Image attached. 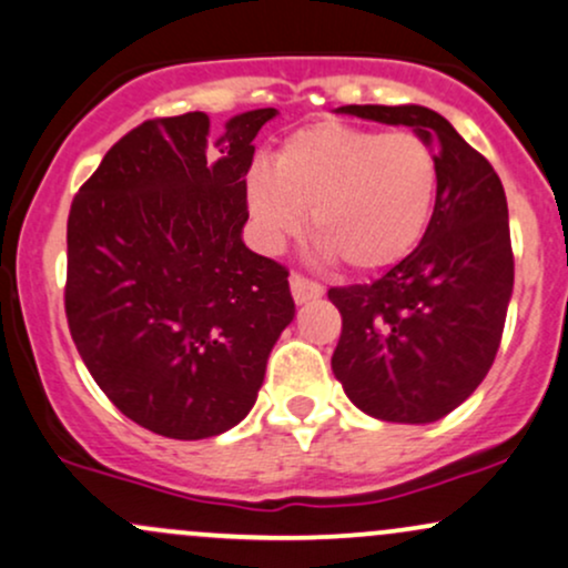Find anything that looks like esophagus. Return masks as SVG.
Here are the masks:
<instances>
[{
    "instance_id": "obj_1",
    "label": "esophagus",
    "mask_w": 568,
    "mask_h": 568,
    "mask_svg": "<svg viewBox=\"0 0 568 568\" xmlns=\"http://www.w3.org/2000/svg\"><path fill=\"white\" fill-rule=\"evenodd\" d=\"M291 293L296 298V304H306L312 298H321L323 296V285L317 280L304 277L302 272H293L291 275Z\"/></svg>"
}]
</instances>
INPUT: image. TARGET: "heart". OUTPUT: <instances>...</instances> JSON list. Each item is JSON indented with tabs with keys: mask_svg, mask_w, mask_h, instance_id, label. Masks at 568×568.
<instances>
[{
	"mask_svg": "<svg viewBox=\"0 0 568 568\" xmlns=\"http://www.w3.org/2000/svg\"><path fill=\"white\" fill-rule=\"evenodd\" d=\"M438 179V154L419 133L328 120L288 135L272 165H253L247 205L266 243L296 232L310 211L321 251L347 270L374 272L425 237Z\"/></svg>",
	"mask_w": 568,
	"mask_h": 568,
	"instance_id": "1",
	"label": "heart"
}]
</instances>
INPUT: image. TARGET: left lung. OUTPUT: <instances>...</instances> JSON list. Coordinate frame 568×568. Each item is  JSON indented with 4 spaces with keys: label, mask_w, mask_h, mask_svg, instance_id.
Segmentation results:
<instances>
[{
    "label": "left lung",
    "mask_w": 568,
    "mask_h": 568,
    "mask_svg": "<svg viewBox=\"0 0 568 568\" xmlns=\"http://www.w3.org/2000/svg\"><path fill=\"white\" fill-rule=\"evenodd\" d=\"M408 125L438 154V200L422 243L374 283L331 288L342 336L331 357L357 408L427 425L465 403L497 357L513 293L507 197L491 162L425 106H342Z\"/></svg>",
    "instance_id": "left-lung-1"
}]
</instances>
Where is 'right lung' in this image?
I'll use <instances>...</instances> for the list:
<instances>
[{"label":"right lung","mask_w":568,"mask_h":568,"mask_svg":"<svg viewBox=\"0 0 568 568\" xmlns=\"http://www.w3.org/2000/svg\"><path fill=\"white\" fill-rule=\"evenodd\" d=\"M277 112H202L122 135L74 194L67 321L98 387L128 419L175 440L243 422L293 321L288 270L247 251L253 139Z\"/></svg>","instance_id":"obj_1"}]
</instances>
